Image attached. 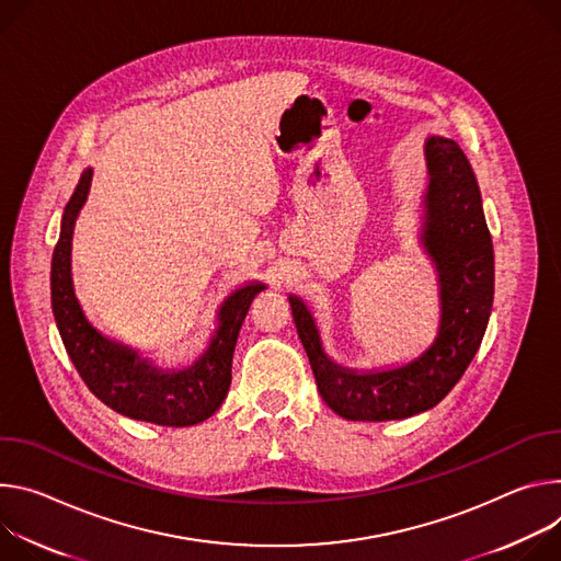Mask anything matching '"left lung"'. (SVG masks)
Instances as JSON below:
<instances>
[{"label": "left lung", "mask_w": 561, "mask_h": 561, "mask_svg": "<svg viewBox=\"0 0 561 561\" xmlns=\"http://www.w3.org/2000/svg\"><path fill=\"white\" fill-rule=\"evenodd\" d=\"M430 184L423 247L439 274L442 325L414 360L377 371L336 365L323 352L317 323L298 296H289L300 343L323 401L350 421L408 419L437 405L463 377L488 328L494 296L492 240L474 171L450 138L425 140Z\"/></svg>", "instance_id": "1"}]
</instances>
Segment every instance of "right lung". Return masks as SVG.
Wrapping results in <instances>:
<instances>
[{"label": "right lung", "instance_id": "obj_1", "mask_svg": "<svg viewBox=\"0 0 561 561\" xmlns=\"http://www.w3.org/2000/svg\"><path fill=\"white\" fill-rule=\"evenodd\" d=\"M87 169L61 216L59 240L50 263L53 317L76 369L89 390L111 410L158 425L184 427L209 419L231 386V358L238 332L254 296L265 289L252 283L236 289L220 305L218 330L205 354L182 369H158L136 350L104 339L84 319L71 280L73 227L91 190Z\"/></svg>", "mask_w": 561, "mask_h": 561}]
</instances>
